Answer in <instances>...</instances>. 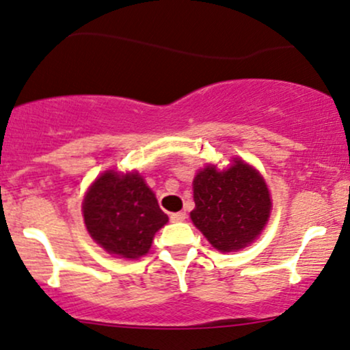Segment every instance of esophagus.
<instances>
[{
    "instance_id": "esophagus-1",
    "label": "esophagus",
    "mask_w": 350,
    "mask_h": 350,
    "mask_svg": "<svg viewBox=\"0 0 350 350\" xmlns=\"http://www.w3.org/2000/svg\"><path fill=\"white\" fill-rule=\"evenodd\" d=\"M170 219H172V221H175V223L185 221L187 213H185V211H176V213H172L170 215Z\"/></svg>"
}]
</instances>
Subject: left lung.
<instances>
[{
    "mask_svg": "<svg viewBox=\"0 0 350 350\" xmlns=\"http://www.w3.org/2000/svg\"><path fill=\"white\" fill-rule=\"evenodd\" d=\"M191 221L223 253L246 248L261 234L271 213L268 185L250 163L233 159L218 170L208 163L193 178Z\"/></svg>",
    "mask_w": 350,
    "mask_h": 350,
    "instance_id": "1",
    "label": "left lung"
}]
</instances>
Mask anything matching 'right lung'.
Listing matches in <instances>:
<instances>
[{
    "instance_id": "add662e5",
    "label": "right lung",
    "mask_w": 350,
    "mask_h": 350,
    "mask_svg": "<svg viewBox=\"0 0 350 350\" xmlns=\"http://www.w3.org/2000/svg\"><path fill=\"white\" fill-rule=\"evenodd\" d=\"M82 217L90 238L109 254L137 260L150 250L168 217L139 172H104L89 187Z\"/></svg>"
}]
</instances>
